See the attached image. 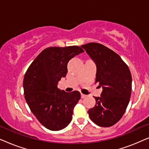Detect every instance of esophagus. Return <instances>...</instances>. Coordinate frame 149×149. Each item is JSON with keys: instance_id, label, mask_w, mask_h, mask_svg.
<instances>
[{"instance_id": "esophagus-1", "label": "esophagus", "mask_w": 149, "mask_h": 149, "mask_svg": "<svg viewBox=\"0 0 149 149\" xmlns=\"http://www.w3.org/2000/svg\"><path fill=\"white\" fill-rule=\"evenodd\" d=\"M81 98H84V97H85L87 96L86 95H85V94H83V93H81Z\"/></svg>"}]
</instances>
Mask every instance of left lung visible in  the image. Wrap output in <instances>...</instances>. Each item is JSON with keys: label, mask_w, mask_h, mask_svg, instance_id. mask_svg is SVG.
Listing matches in <instances>:
<instances>
[{"label": "left lung", "mask_w": 149, "mask_h": 149, "mask_svg": "<svg viewBox=\"0 0 149 149\" xmlns=\"http://www.w3.org/2000/svg\"><path fill=\"white\" fill-rule=\"evenodd\" d=\"M97 67L95 83L102 87L100 97L88 111L93 123L100 127L115 125L125 113L132 92V75L119 55L103 45L89 42L81 45Z\"/></svg>", "instance_id": "1"}]
</instances>
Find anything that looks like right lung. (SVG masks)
<instances>
[{
    "mask_svg": "<svg viewBox=\"0 0 149 149\" xmlns=\"http://www.w3.org/2000/svg\"><path fill=\"white\" fill-rule=\"evenodd\" d=\"M84 52L81 47H50L42 51L24 75V97L30 111L47 129L58 131L72 118L79 100L78 91L66 92L58 87V81L68 72L70 59Z\"/></svg>",
    "mask_w": 149,
    "mask_h": 149,
    "instance_id": "1",
    "label": "right lung"
}]
</instances>
